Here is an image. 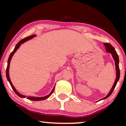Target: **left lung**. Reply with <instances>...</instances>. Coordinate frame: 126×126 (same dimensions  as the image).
<instances>
[{
	"label": "left lung",
	"instance_id": "1",
	"mask_svg": "<svg viewBox=\"0 0 126 126\" xmlns=\"http://www.w3.org/2000/svg\"><path fill=\"white\" fill-rule=\"evenodd\" d=\"M104 46H106V51L108 53H110L111 54H112V56L113 58V60H115V66H116V79H115V82L113 84V85L112 87V88L111 89V91H110V92L108 93V94L107 95L106 97L103 98L101 100H103V99H106L107 98H108L109 96L111 95L112 94V93L114 90L115 87H116L117 82L119 80L120 78V69H119V56L118 54H117L116 50H115V48L113 47L111 45V44H108V43H104Z\"/></svg>",
	"mask_w": 126,
	"mask_h": 126
}]
</instances>
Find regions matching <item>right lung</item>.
<instances>
[{
	"label": "right lung",
	"instance_id": "obj_1",
	"mask_svg": "<svg viewBox=\"0 0 126 126\" xmlns=\"http://www.w3.org/2000/svg\"><path fill=\"white\" fill-rule=\"evenodd\" d=\"M36 35H32L31 36H29V37H26L25 38L22 39L21 41H20L19 42L18 44L16 45V46H15V47L14 48V50L12 51L11 54H10V56H9V58H8V63H7V69H6V77H7V80L8 81H9L10 85H11V87H12V88L14 91L15 94H16L18 96H19L20 97H22V98H25L26 97V96L25 95H23V94H20L19 93L18 91L16 90V89L15 88V87H14L13 84H12V82L11 81V80H10V77H9V68H10V61H11V60L12 58V57L14 55V54L15 53V51L17 50V49H18L19 47H20V45L23 44L26 41L29 40V39H32V38L35 37ZM54 88L55 87L53 88V90L51 91V92L49 94H48V95L46 96H44V97H31V96H28V97H27V99H29V100H33V101H41V100H44L45 99H46L47 98H48L49 97V96H50V95L51 94H53V91L54 90Z\"/></svg>",
	"mask_w": 126,
	"mask_h": 126
}]
</instances>
